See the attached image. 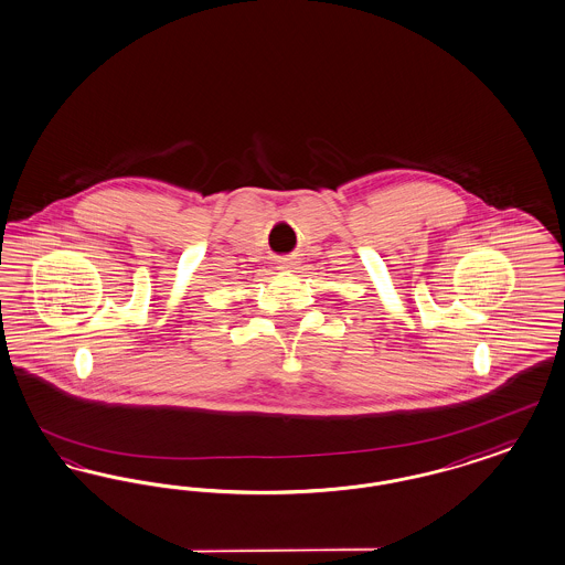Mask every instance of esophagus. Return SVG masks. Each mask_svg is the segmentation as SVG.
Masks as SVG:
<instances>
[{
    "label": "esophagus",
    "mask_w": 565,
    "mask_h": 565,
    "mask_svg": "<svg viewBox=\"0 0 565 565\" xmlns=\"http://www.w3.org/2000/svg\"><path fill=\"white\" fill-rule=\"evenodd\" d=\"M288 267H290V265H286V263H284V265H281V269H288Z\"/></svg>",
    "instance_id": "1"
}]
</instances>
